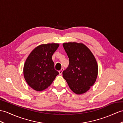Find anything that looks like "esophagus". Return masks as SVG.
Returning a JSON list of instances; mask_svg holds the SVG:
<instances>
[{
	"instance_id": "34e87169",
	"label": "esophagus",
	"mask_w": 123,
	"mask_h": 123,
	"mask_svg": "<svg viewBox=\"0 0 123 123\" xmlns=\"http://www.w3.org/2000/svg\"><path fill=\"white\" fill-rule=\"evenodd\" d=\"M64 70V68H62L61 70L59 71V74L60 75H61V74H62V71H63Z\"/></svg>"
}]
</instances>
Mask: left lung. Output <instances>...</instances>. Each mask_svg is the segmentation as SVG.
<instances>
[{"label":"left lung","instance_id":"1","mask_svg":"<svg viewBox=\"0 0 123 123\" xmlns=\"http://www.w3.org/2000/svg\"><path fill=\"white\" fill-rule=\"evenodd\" d=\"M62 45L69 61L67 68L62 72V76L74 93H84L96 81L98 73L96 59L82 43L69 42Z\"/></svg>","mask_w":123,"mask_h":123}]
</instances>
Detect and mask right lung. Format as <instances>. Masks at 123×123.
Segmentation results:
<instances>
[{"mask_svg":"<svg viewBox=\"0 0 123 123\" xmlns=\"http://www.w3.org/2000/svg\"><path fill=\"white\" fill-rule=\"evenodd\" d=\"M59 44H42L32 50L26 59L23 67L25 79L28 85L40 91L49 86L59 74L55 69L52 55Z\"/></svg>","mask_w":123,"mask_h":123,"instance_id":"right-lung-1","label":"right lung"}]
</instances>
